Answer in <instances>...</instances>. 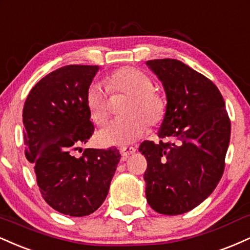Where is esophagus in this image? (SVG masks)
<instances>
[{
  "instance_id": "obj_1",
  "label": "esophagus",
  "mask_w": 250,
  "mask_h": 250,
  "mask_svg": "<svg viewBox=\"0 0 250 250\" xmlns=\"http://www.w3.org/2000/svg\"><path fill=\"white\" fill-rule=\"evenodd\" d=\"M136 151H137V149L134 147H123V148H120V153H122V157L124 158V159H126L128 155L133 154Z\"/></svg>"
}]
</instances>
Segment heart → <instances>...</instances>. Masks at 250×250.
Instances as JSON below:
<instances>
[{
	"label": "heart",
	"instance_id": "heart-1",
	"mask_svg": "<svg viewBox=\"0 0 250 250\" xmlns=\"http://www.w3.org/2000/svg\"><path fill=\"white\" fill-rule=\"evenodd\" d=\"M107 87L112 92L130 96L123 113L126 117L108 123L98 132V142L106 146H126L147 133L148 125L155 126L164 119L166 102L153 89L152 79L142 70L123 66L106 77ZM90 117L97 125L105 124L108 118L107 90L101 83H91L85 95Z\"/></svg>",
	"mask_w": 250,
	"mask_h": 250
}]
</instances>
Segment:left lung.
Masks as SVG:
<instances>
[{
	"instance_id": "8db88e82",
	"label": "left lung",
	"mask_w": 250,
	"mask_h": 250,
	"mask_svg": "<svg viewBox=\"0 0 250 250\" xmlns=\"http://www.w3.org/2000/svg\"><path fill=\"white\" fill-rule=\"evenodd\" d=\"M146 65L163 83L166 112L160 140L142 143L147 159L146 199L155 212L184 214L218 186L230 140L224 98L212 81L178 60H152Z\"/></svg>"
}]
</instances>
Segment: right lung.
I'll use <instances>...</instances> for the list:
<instances>
[{"instance_id": "right-lung-1", "label": "right lung", "mask_w": 250, "mask_h": 250, "mask_svg": "<svg viewBox=\"0 0 250 250\" xmlns=\"http://www.w3.org/2000/svg\"><path fill=\"white\" fill-rule=\"evenodd\" d=\"M98 70L60 67L32 87L23 107L25 157L43 199L70 216L90 215L102 206L120 160L114 147L72 154L93 133L85 95Z\"/></svg>"}]
</instances>
